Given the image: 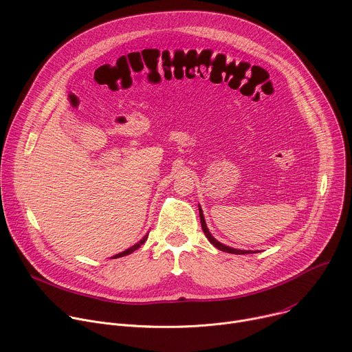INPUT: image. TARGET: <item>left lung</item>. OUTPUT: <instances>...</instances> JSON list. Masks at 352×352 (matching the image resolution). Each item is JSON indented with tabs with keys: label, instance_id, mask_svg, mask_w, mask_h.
I'll return each instance as SVG.
<instances>
[{
	"label": "left lung",
	"instance_id": "1",
	"mask_svg": "<svg viewBox=\"0 0 352 352\" xmlns=\"http://www.w3.org/2000/svg\"><path fill=\"white\" fill-rule=\"evenodd\" d=\"M199 216H200V223H202V230L205 232V235L208 236V239L220 250H223V252H228V254H234V255H245V254H250V250H241V249H234V248H230V246H226L223 243H220L217 239L213 238V235L209 232L208 227H206V223H205V217H204V213H202V209L199 208Z\"/></svg>",
	"mask_w": 352,
	"mask_h": 352
}]
</instances>
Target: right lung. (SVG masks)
<instances>
[{"label":"right lung","mask_w":352,"mask_h":352,"mask_svg":"<svg viewBox=\"0 0 352 352\" xmlns=\"http://www.w3.org/2000/svg\"><path fill=\"white\" fill-rule=\"evenodd\" d=\"M147 239V235L144 236V238H142L138 243H135L133 246H131L129 249H126V250H124V252H121V254H118V255H116L113 259H116V258H121V256H125V255H129V254H132V252H135L136 249H139L140 248V245H143L144 243V241Z\"/></svg>","instance_id":"obj_1"}]
</instances>
